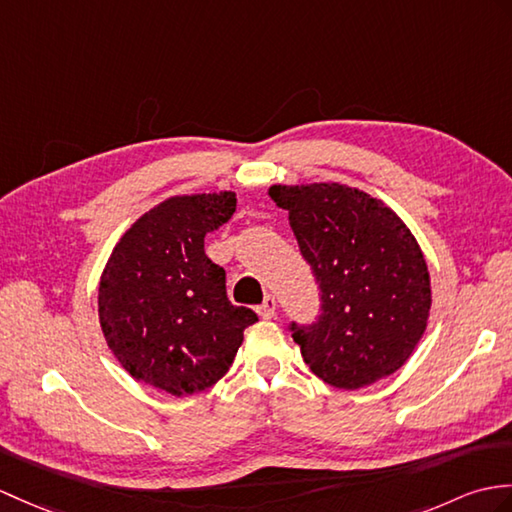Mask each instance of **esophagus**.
<instances>
[{
    "instance_id": "esophagus-1",
    "label": "esophagus",
    "mask_w": 512,
    "mask_h": 512,
    "mask_svg": "<svg viewBox=\"0 0 512 512\" xmlns=\"http://www.w3.org/2000/svg\"><path fill=\"white\" fill-rule=\"evenodd\" d=\"M257 314L261 316V318H275V314H277V301H275V296H266L264 299V303H261L259 307H257Z\"/></svg>"
}]
</instances>
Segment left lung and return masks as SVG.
Segmentation results:
<instances>
[{"mask_svg":"<svg viewBox=\"0 0 512 512\" xmlns=\"http://www.w3.org/2000/svg\"><path fill=\"white\" fill-rule=\"evenodd\" d=\"M320 290L312 325L290 323L325 384L358 390L403 366L430 316V272L410 229L384 202L338 183L272 185Z\"/></svg>","mask_w":512,"mask_h":512,"instance_id":"1","label":"left lung"}]
</instances>
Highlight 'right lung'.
I'll return each instance as SVG.
<instances>
[{"label": "right lung", "instance_id": "1", "mask_svg": "<svg viewBox=\"0 0 512 512\" xmlns=\"http://www.w3.org/2000/svg\"><path fill=\"white\" fill-rule=\"evenodd\" d=\"M235 194L174 196L130 227L100 279L106 344L137 382L185 397L229 371L257 323L227 299V272L205 255V235L235 213Z\"/></svg>", "mask_w": 512, "mask_h": 512}]
</instances>
